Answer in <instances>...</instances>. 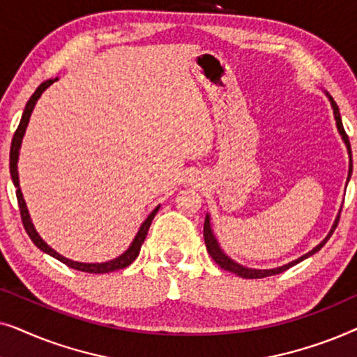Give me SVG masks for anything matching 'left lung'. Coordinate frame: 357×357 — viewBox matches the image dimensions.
I'll list each match as a JSON object with an SVG mask.
<instances>
[{
    "mask_svg": "<svg viewBox=\"0 0 357 357\" xmlns=\"http://www.w3.org/2000/svg\"><path fill=\"white\" fill-rule=\"evenodd\" d=\"M330 102H331V107H333L335 119H336V125H338L340 135L343 136L344 143H346V146H348L349 158H351V144H349V138H348V135H346V131H344V128H343V121H341V116H340V109H338V105H336V102L333 100V97H330ZM351 172H353V158H351V160H349V177H351ZM338 222H340V216H338V219H336V221H335V224H333V229H331L328 236H326V237L324 238V242H320L319 245H317V247L314 248V250L309 252V253H305L304 257L297 258L296 261L287 263V265H284V266L275 268V270H252V268L241 266V265H238V263L232 261L231 258H229V257L226 255V253H224V252L221 250V248H219V243H218L216 238H214L213 232H211V226H209V218H208V216H206V221H204L203 236H204V243H206V248H208L209 255H211L213 260L216 261L219 266L224 268V270H227V271L234 273V275H237V276H241V278H247V280H260V278H266V276H273V275H280V273L286 271V270H289L291 266L297 265V263H299V261L305 260V258H309L310 255H314V253L319 252L320 248L325 245L326 241H328V238L331 237V234L335 232V229H336V226H338Z\"/></svg>",
    "mask_w": 357,
    "mask_h": 357,
    "instance_id": "obj_1",
    "label": "left lung"
}]
</instances>
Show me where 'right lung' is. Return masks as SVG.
I'll list each match as a JSON object with an SVG mask.
<instances>
[{"mask_svg":"<svg viewBox=\"0 0 357 357\" xmlns=\"http://www.w3.org/2000/svg\"><path fill=\"white\" fill-rule=\"evenodd\" d=\"M56 81L55 79H48V81H43L40 86L37 87V91L33 92L31 99L26 104V109H24V114H22V119L19 121V126L17 130L14 131V136H13V143H11V153H9V170H11V178L14 182V187H16V197H17V204H19V211H21V219H22V224H24V229H26V232L29 234V237H31V241L36 243V245L40 248L42 252L48 253V255H52L53 258H56V260H60L61 263H65L66 266L73 268V270H77V271H84V273H94V275H100V273H109V271H115V270H123L131 263L135 261V258L139 255V250H141V245H143L146 236H148V231H149V226L151 222H153V219L155 216V213L159 211V206L154 209L153 213L149 214L148 219L141 224L138 234H136L133 243H131L128 250H126L123 255H120L119 258H115V260H110V261H105V263H77V261H73V260H68V258L61 257L60 253H56L53 248H50L47 245L45 242L42 241L40 236L36 232V229H33L32 222H31V218H29V211L26 208V202H24L22 198V193H21V188H19V175H17V155H19V148H21V141H22V136H24V131L27 128V123H29V119H31V114L33 110V105H36V102L38 100V97L42 96V92L47 89L48 86L53 84V82Z\"/></svg>","mask_w":357,"mask_h":357,"instance_id":"obj_1","label":"right lung"}]
</instances>
